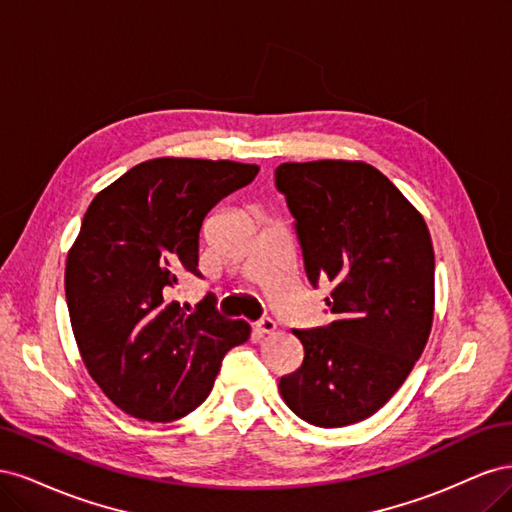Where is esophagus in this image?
I'll return each mask as SVG.
<instances>
[{
  "mask_svg": "<svg viewBox=\"0 0 512 512\" xmlns=\"http://www.w3.org/2000/svg\"><path fill=\"white\" fill-rule=\"evenodd\" d=\"M277 329V324L271 320V318H262L258 324H256V331L262 333V335H273Z\"/></svg>",
  "mask_w": 512,
  "mask_h": 512,
  "instance_id": "34e87169",
  "label": "esophagus"
}]
</instances>
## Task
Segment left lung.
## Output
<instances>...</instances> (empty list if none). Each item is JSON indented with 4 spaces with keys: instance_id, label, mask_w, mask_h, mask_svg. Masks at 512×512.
<instances>
[{
    "instance_id": "obj_1",
    "label": "left lung",
    "mask_w": 512,
    "mask_h": 512,
    "mask_svg": "<svg viewBox=\"0 0 512 512\" xmlns=\"http://www.w3.org/2000/svg\"><path fill=\"white\" fill-rule=\"evenodd\" d=\"M307 280L333 284L335 320L292 329L303 365L280 380L286 406L316 427L378 412L406 382L433 324V245L425 218L361 160L284 162L275 170Z\"/></svg>"
}]
</instances>
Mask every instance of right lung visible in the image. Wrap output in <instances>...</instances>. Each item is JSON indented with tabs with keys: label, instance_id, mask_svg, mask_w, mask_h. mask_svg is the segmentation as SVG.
<instances>
[{
	"label": "right lung",
	"instance_id": "add662e5",
	"mask_svg": "<svg viewBox=\"0 0 512 512\" xmlns=\"http://www.w3.org/2000/svg\"><path fill=\"white\" fill-rule=\"evenodd\" d=\"M260 166L153 158L96 194L66 260L72 333L89 376L126 414L168 423L196 410L224 354L250 337L243 320L170 301L181 273L198 275L207 213Z\"/></svg>",
	"mask_w": 512,
	"mask_h": 512
}]
</instances>
